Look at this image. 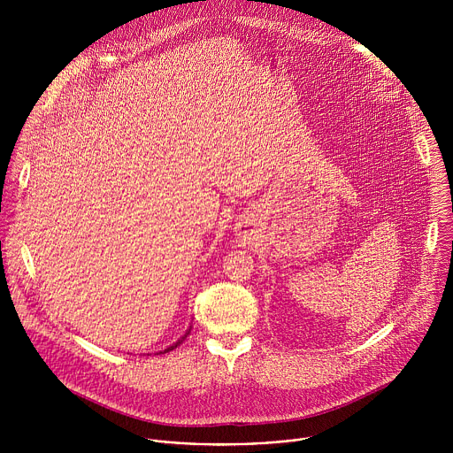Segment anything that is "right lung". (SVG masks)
<instances>
[{
    "instance_id": "1",
    "label": "right lung",
    "mask_w": 453,
    "mask_h": 453,
    "mask_svg": "<svg viewBox=\"0 0 453 453\" xmlns=\"http://www.w3.org/2000/svg\"><path fill=\"white\" fill-rule=\"evenodd\" d=\"M189 330H191V328H189ZM189 330H188V332H186V335H184V337H180V339H179V341H177V342H175V344H173V346H170V348H166V349H165V353H166V351H172V349H175V348H177V346H179V344H182V341H184V339H186V337H188V334H189Z\"/></svg>"
}]
</instances>
